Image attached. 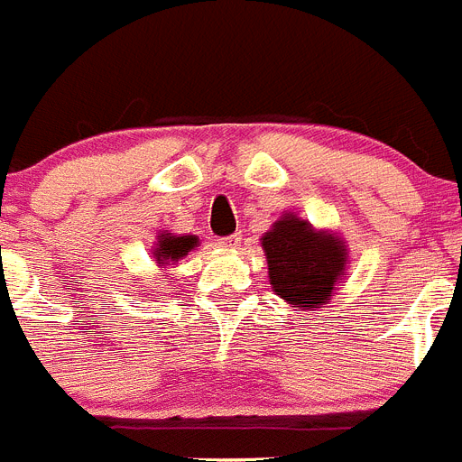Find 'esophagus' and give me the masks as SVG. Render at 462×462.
Listing matches in <instances>:
<instances>
[{"label":"esophagus","mask_w":462,"mask_h":462,"mask_svg":"<svg viewBox=\"0 0 462 462\" xmlns=\"http://www.w3.org/2000/svg\"><path fill=\"white\" fill-rule=\"evenodd\" d=\"M239 244H242V236L239 235H230L218 239V246L226 248V251H235V248H239Z\"/></svg>","instance_id":"34e87169"}]
</instances>
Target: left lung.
Masks as SVG:
<instances>
[{
  "mask_svg": "<svg viewBox=\"0 0 462 462\" xmlns=\"http://www.w3.org/2000/svg\"><path fill=\"white\" fill-rule=\"evenodd\" d=\"M260 244L272 291L288 307L316 311L330 304L348 267V246L342 236L286 211L260 236Z\"/></svg>",
  "mask_w": 462,
  "mask_h": 462,
  "instance_id": "left-lung-1",
  "label": "left lung"
}]
</instances>
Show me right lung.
Returning a JSON list of instances; mask_svg holds the SVG:
<instances>
[{"label":"right lung","mask_w":462,"mask_h":462,"mask_svg":"<svg viewBox=\"0 0 462 462\" xmlns=\"http://www.w3.org/2000/svg\"><path fill=\"white\" fill-rule=\"evenodd\" d=\"M199 239L195 235H174L170 230L158 232V242L153 246V258L160 270H170L171 264H179V260L186 258L190 251H195Z\"/></svg>","instance_id":"obj_1"}]
</instances>
